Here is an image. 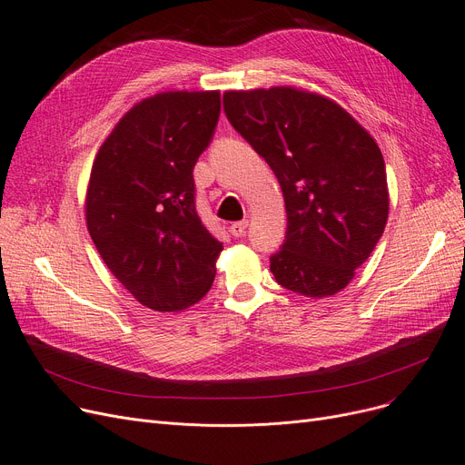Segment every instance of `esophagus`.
I'll list each match as a JSON object with an SVG mask.
<instances>
[{
	"mask_svg": "<svg viewBox=\"0 0 465 465\" xmlns=\"http://www.w3.org/2000/svg\"><path fill=\"white\" fill-rule=\"evenodd\" d=\"M247 228H249V220H239V223H233V224L230 226V233H232L233 237H241V235H245Z\"/></svg>",
	"mask_w": 465,
	"mask_h": 465,
	"instance_id": "esophagus-1",
	"label": "esophagus"
}]
</instances>
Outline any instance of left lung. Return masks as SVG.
I'll list each match as a JSON object with an SVG mask.
<instances>
[{
	"instance_id": "8db88e82",
	"label": "left lung",
	"mask_w": 465,
	"mask_h": 465,
	"mask_svg": "<svg viewBox=\"0 0 465 465\" xmlns=\"http://www.w3.org/2000/svg\"><path fill=\"white\" fill-rule=\"evenodd\" d=\"M224 111L284 195L286 235L270 258L275 281L307 298L337 294L386 226V169L375 139L335 102L292 86L226 92Z\"/></svg>"
}]
</instances>
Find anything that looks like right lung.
<instances>
[{
    "mask_svg": "<svg viewBox=\"0 0 465 465\" xmlns=\"http://www.w3.org/2000/svg\"><path fill=\"white\" fill-rule=\"evenodd\" d=\"M220 114V92H162L120 118L95 154L86 226L111 273L144 307L183 311L216 275L223 242L195 211L193 165Z\"/></svg>",
    "mask_w": 465,
    "mask_h": 465,
    "instance_id": "right-lung-1",
    "label": "right lung"
}]
</instances>
